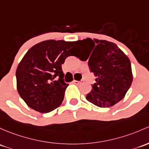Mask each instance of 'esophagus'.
Wrapping results in <instances>:
<instances>
[{
  "label": "esophagus",
  "mask_w": 149,
  "mask_h": 149,
  "mask_svg": "<svg viewBox=\"0 0 149 149\" xmlns=\"http://www.w3.org/2000/svg\"><path fill=\"white\" fill-rule=\"evenodd\" d=\"M83 82V81H73V84H76V85H79V84H81V83Z\"/></svg>",
  "instance_id": "obj_1"
}]
</instances>
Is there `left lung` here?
Segmentation results:
<instances>
[{"instance_id":"8db88e82","label":"left lung","mask_w":149,"mask_h":149,"mask_svg":"<svg viewBox=\"0 0 149 149\" xmlns=\"http://www.w3.org/2000/svg\"><path fill=\"white\" fill-rule=\"evenodd\" d=\"M79 51H88L90 70L96 77L92 90L86 95L89 102L101 108H109L124 98L133 81L129 58L112 42L86 38L78 40Z\"/></svg>"}]
</instances>
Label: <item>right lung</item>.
<instances>
[{"instance_id": "add662e5", "label": "right lung", "mask_w": 149, "mask_h": 149, "mask_svg": "<svg viewBox=\"0 0 149 149\" xmlns=\"http://www.w3.org/2000/svg\"><path fill=\"white\" fill-rule=\"evenodd\" d=\"M79 51L77 41L48 40L31 48L17 68V90L30 108L48 113L63 101L68 86L64 82L61 65Z\"/></svg>"}]
</instances>
